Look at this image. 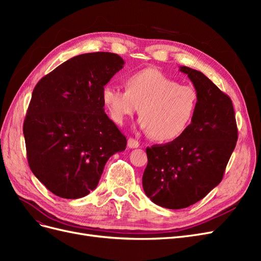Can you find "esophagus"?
<instances>
[{"label":"esophagus","mask_w":261,"mask_h":261,"mask_svg":"<svg viewBox=\"0 0 261 261\" xmlns=\"http://www.w3.org/2000/svg\"><path fill=\"white\" fill-rule=\"evenodd\" d=\"M127 145H128V147H129V148H137V147H139L138 140H136L135 138H133V137L128 138V143H127Z\"/></svg>","instance_id":"34e87169"}]
</instances>
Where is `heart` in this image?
Instances as JSON below:
<instances>
[{"label": "heart", "instance_id": "heart-1", "mask_svg": "<svg viewBox=\"0 0 261 261\" xmlns=\"http://www.w3.org/2000/svg\"><path fill=\"white\" fill-rule=\"evenodd\" d=\"M102 99L118 124L139 109L140 126L156 141L179 137L193 122L199 102L195 87L179 85L154 68L132 74L126 80V89L105 86Z\"/></svg>", "mask_w": 261, "mask_h": 261}]
</instances>
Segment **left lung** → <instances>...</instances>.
<instances>
[{"label":"left lung","instance_id":"obj_1","mask_svg":"<svg viewBox=\"0 0 261 261\" xmlns=\"http://www.w3.org/2000/svg\"><path fill=\"white\" fill-rule=\"evenodd\" d=\"M198 92L193 122L173 141L147 147L146 195L158 206L183 209L206 197L223 178L239 137L231 98L199 70L186 66Z\"/></svg>","mask_w":261,"mask_h":261}]
</instances>
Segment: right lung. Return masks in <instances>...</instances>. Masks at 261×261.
Wrapping results in <instances>:
<instances>
[{
  "mask_svg": "<svg viewBox=\"0 0 261 261\" xmlns=\"http://www.w3.org/2000/svg\"><path fill=\"white\" fill-rule=\"evenodd\" d=\"M123 64L110 52L77 55L43 76L31 94L22 126L28 164L61 198L88 195L109 158L126 148L102 99L103 87Z\"/></svg>",
  "mask_w": 261,
  "mask_h": 261,
  "instance_id": "right-lung-1",
  "label": "right lung"
}]
</instances>
